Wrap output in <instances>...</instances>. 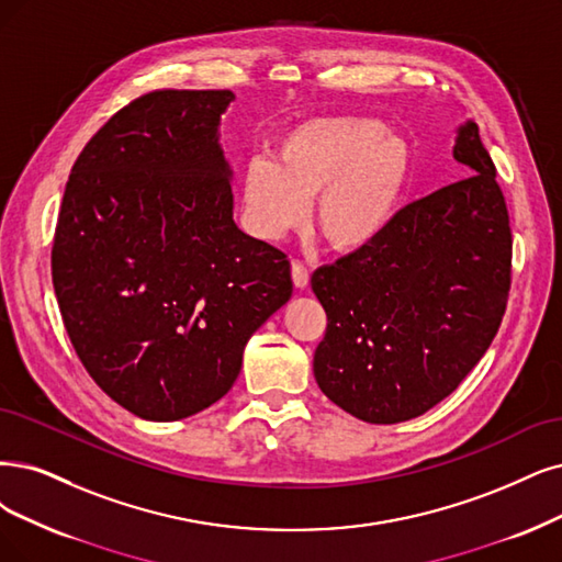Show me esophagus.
<instances>
[{
    "instance_id": "34e87169",
    "label": "esophagus",
    "mask_w": 562,
    "mask_h": 562,
    "mask_svg": "<svg viewBox=\"0 0 562 562\" xmlns=\"http://www.w3.org/2000/svg\"><path fill=\"white\" fill-rule=\"evenodd\" d=\"M292 280L296 289H305L310 284V273L301 261H292Z\"/></svg>"
}]
</instances>
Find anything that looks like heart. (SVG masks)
<instances>
[{"instance_id": "heart-1", "label": "heart", "mask_w": 562, "mask_h": 562, "mask_svg": "<svg viewBox=\"0 0 562 562\" xmlns=\"http://www.w3.org/2000/svg\"><path fill=\"white\" fill-rule=\"evenodd\" d=\"M414 178V150L398 132L359 115L310 117L276 143V159L255 157L240 178L249 234L276 243L313 203L324 240L345 255L375 245L398 220Z\"/></svg>"}]
</instances>
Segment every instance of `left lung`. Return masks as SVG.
<instances>
[{
	"label": "left lung",
	"mask_w": 562,
	"mask_h": 562,
	"mask_svg": "<svg viewBox=\"0 0 562 562\" xmlns=\"http://www.w3.org/2000/svg\"><path fill=\"white\" fill-rule=\"evenodd\" d=\"M468 178L405 205L363 252L313 273L326 310L315 351L324 396L368 424H401L445 401L501 328L512 232L476 122L456 132Z\"/></svg>",
	"instance_id": "obj_1"
}]
</instances>
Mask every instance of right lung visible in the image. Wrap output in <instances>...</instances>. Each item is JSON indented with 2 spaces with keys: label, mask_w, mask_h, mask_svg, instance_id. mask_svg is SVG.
Returning a JSON list of instances; mask_svg holds the SVG:
<instances>
[{
  "label": "right lung",
  "mask_w": 562,
  "mask_h": 562,
  "mask_svg": "<svg viewBox=\"0 0 562 562\" xmlns=\"http://www.w3.org/2000/svg\"><path fill=\"white\" fill-rule=\"evenodd\" d=\"M228 90L134 99L78 155L53 243V286L78 359L148 422L234 386L247 340L292 299L286 257L234 222L220 145Z\"/></svg>",
  "instance_id": "right-lung-1"
}]
</instances>
